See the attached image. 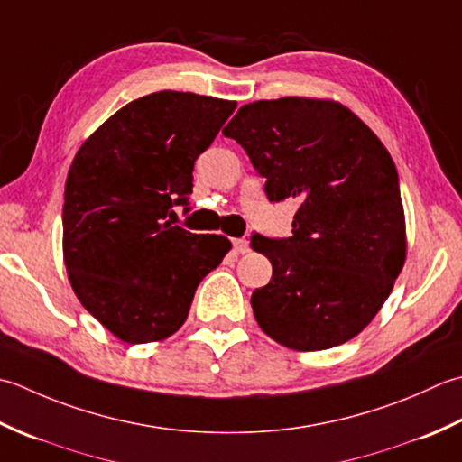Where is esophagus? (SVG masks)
Listing matches in <instances>:
<instances>
[{"label":"esophagus","instance_id":"1","mask_svg":"<svg viewBox=\"0 0 462 462\" xmlns=\"http://www.w3.org/2000/svg\"><path fill=\"white\" fill-rule=\"evenodd\" d=\"M233 249L243 255V253L249 251V241L247 239H233Z\"/></svg>","mask_w":462,"mask_h":462}]
</instances>
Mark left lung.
<instances>
[{
    "label": "left lung",
    "instance_id": "8db88e82",
    "mask_svg": "<svg viewBox=\"0 0 462 462\" xmlns=\"http://www.w3.org/2000/svg\"><path fill=\"white\" fill-rule=\"evenodd\" d=\"M223 135L267 179L269 201H299L291 237H251L273 265L251 295L259 327L295 351L346 343L379 313L407 259L387 147L338 101L309 97L253 101Z\"/></svg>",
    "mask_w": 462,
    "mask_h": 462
}]
</instances>
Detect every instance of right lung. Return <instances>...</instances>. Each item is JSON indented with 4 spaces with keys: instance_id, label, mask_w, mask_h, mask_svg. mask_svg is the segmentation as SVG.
Listing matches in <instances>:
<instances>
[{
    "instance_id": "obj_1",
    "label": "right lung",
    "mask_w": 462,
    "mask_h": 462,
    "mask_svg": "<svg viewBox=\"0 0 462 462\" xmlns=\"http://www.w3.org/2000/svg\"><path fill=\"white\" fill-rule=\"evenodd\" d=\"M235 101L157 91L127 103L75 153L65 181L63 261L75 295L124 343L171 337L197 285L231 249L167 217ZM185 211H189L187 207Z\"/></svg>"
}]
</instances>
